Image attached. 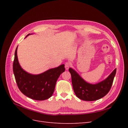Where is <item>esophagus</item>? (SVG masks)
Segmentation results:
<instances>
[{"mask_svg": "<svg viewBox=\"0 0 128 128\" xmlns=\"http://www.w3.org/2000/svg\"><path fill=\"white\" fill-rule=\"evenodd\" d=\"M70 64L69 63V62H67L65 64H64V67H65V68H66V70H68V69H69V68L70 67Z\"/></svg>", "mask_w": 128, "mask_h": 128, "instance_id": "obj_1", "label": "esophagus"}]
</instances>
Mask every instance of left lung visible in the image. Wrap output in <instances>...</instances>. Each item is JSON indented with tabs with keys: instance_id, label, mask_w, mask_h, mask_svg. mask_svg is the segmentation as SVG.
I'll use <instances>...</instances> for the list:
<instances>
[{
	"instance_id": "obj_1",
	"label": "left lung",
	"mask_w": 128,
	"mask_h": 128,
	"mask_svg": "<svg viewBox=\"0 0 128 128\" xmlns=\"http://www.w3.org/2000/svg\"><path fill=\"white\" fill-rule=\"evenodd\" d=\"M72 88L76 96L84 101H94L106 96L110 91L114 80L116 69L107 78L98 84H89L81 78L74 70L70 68Z\"/></svg>"
}]
</instances>
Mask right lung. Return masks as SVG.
Masks as SVG:
<instances>
[{
    "label": "right lung",
    "mask_w": 128,
    "mask_h": 128,
    "mask_svg": "<svg viewBox=\"0 0 128 128\" xmlns=\"http://www.w3.org/2000/svg\"><path fill=\"white\" fill-rule=\"evenodd\" d=\"M17 48L18 47L15 51L13 69L19 90L23 94L34 100H44L48 99L54 91L58 78L65 70L64 65L61 64L39 75L30 74L23 70L19 64Z\"/></svg>",
    "instance_id": "add662e5"
}]
</instances>
